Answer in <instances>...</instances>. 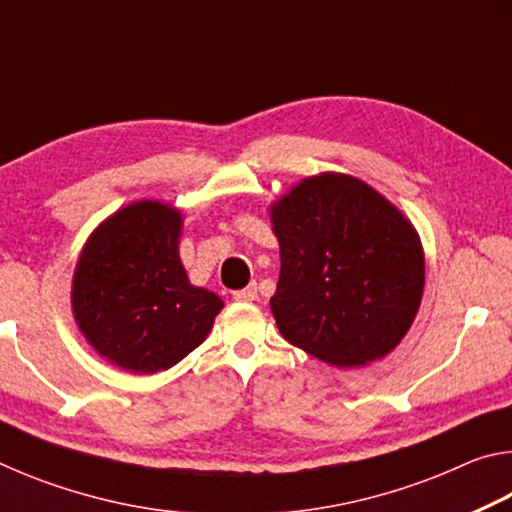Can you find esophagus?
I'll use <instances>...</instances> for the list:
<instances>
[{
  "label": "esophagus",
  "mask_w": 512,
  "mask_h": 512,
  "mask_svg": "<svg viewBox=\"0 0 512 512\" xmlns=\"http://www.w3.org/2000/svg\"><path fill=\"white\" fill-rule=\"evenodd\" d=\"M232 296H235V300H241V302L255 300L257 298V284H248L246 289H239V291L232 293Z\"/></svg>",
  "instance_id": "1"
}]
</instances>
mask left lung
I'll use <instances>...</instances> for the list:
<instances>
[{"label": "left lung", "instance_id": "left-lung-1", "mask_svg": "<svg viewBox=\"0 0 512 512\" xmlns=\"http://www.w3.org/2000/svg\"><path fill=\"white\" fill-rule=\"evenodd\" d=\"M280 280L271 298L289 343L332 366H361L409 332L424 289L413 225L345 173L302 180L271 210Z\"/></svg>", "mask_w": 512, "mask_h": 512}]
</instances>
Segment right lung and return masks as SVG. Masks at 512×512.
Wrapping results in <instances>:
<instances>
[{"label": "right lung", "instance_id": "obj_1", "mask_svg": "<svg viewBox=\"0 0 512 512\" xmlns=\"http://www.w3.org/2000/svg\"><path fill=\"white\" fill-rule=\"evenodd\" d=\"M180 212L140 201L112 214L85 244L72 307L85 339L119 368L151 375L205 341L223 302L189 284L178 257Z\"/></svg>", "mask_w": 512, "mask_h": 512}]
</instances>
